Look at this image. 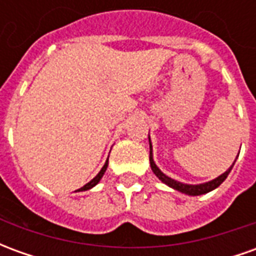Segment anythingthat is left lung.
<instances>
[{
    "mask_svg": "<svg viewBox=\"0 0 256 256\" xmlns=\"http://www.w3.org/2000/svg\"><path fill=\"white\" fill-rule=\"evenodd\" d=\"M150 168H152V172H155V176L159 180H160L162 182H164L166 185H168V186H172V189H176V190H178V192H182V193H186V194H192V196H198V194H204V193H208L211 192L212 189L218 188L220 184L224 182L226 180V177H228V174L230 172L232 167H233V164H232V167L228 170V172H225L222 176H220L218 178H215V180H212V181H210V182H206V184H200V185H186V184H181V182H177V181H174V180H172V178H168L167 176H164L163 172L158 168V166L155 164V162H154V159H152V145H150Z\"/></svg>",
    "mask_w": 256,
    "mask_h": 256,
    "instance_id": "8db88e82",
    "label": "left lung"
}]
</instances>
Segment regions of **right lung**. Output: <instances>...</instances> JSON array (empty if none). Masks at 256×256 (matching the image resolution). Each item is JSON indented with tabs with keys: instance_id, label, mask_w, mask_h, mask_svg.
Here are the masks:
<instances>
[{
	"instance_id": "right-lung-1",
	"label": "right lung",
	"mask_w": 256,
	"mask_h": 256,
	"mask_svg": "<svg viewBox=\"0 0 256 256\" xmlns=\"http://www.w3.org/2000/svg\"><path fill=\"white\" fill-rule=\"evenodd\" d=\"M106 166H108V160L106 162V164L102 166V168L100 170V172H98V174H97V176H96V177L93 178V180H92L90 182H88L86 185H84V186H82L80 189H78V190H88V189L93 188L94 185H97V184H98V181L101 180V177L104 176V172H106Z\"/></svg>"
}]
</instances>
